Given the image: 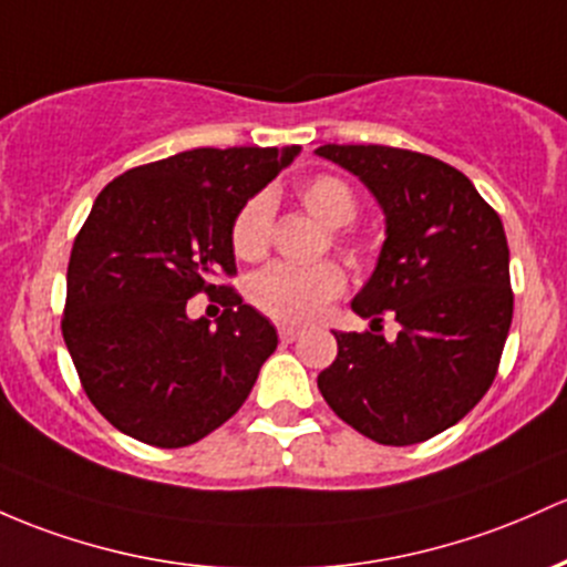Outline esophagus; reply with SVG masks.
Segmentation results:
<instances>
[{
	"label": "esophagus",
	"instance_id": "esophagus-1",
	"mask_svg": "<svg viewBox=\"0 0 567 567\" xmlns=\"http://www.w3.org/2000/svg\"><path fill=\"white\" fill-rule=\"evenodd\" d=\"M301 336V328L296 326H279V339L282 341H296Z\"/></svg>",
	"mask_w": 567,
	"mask_h": 567
}]
</instances>
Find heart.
Segmentation results:
<instances>
[{"label": "heart", "mask_w": 567, "mask_h": 567, "mask_svg": "<svg viewBox=\"0 0 567 567\" xmlns=\"http://www.w3.org/2000/svg\"><path fill=\"white\" fill-rule=\"evenodd\" d=\"M303 207L326 228L350 226L358 215V198L344 179L320 174L301 185ZM271 234V196L258 193L236 215L231 228V245L239 258H260L269 247ZM344 290V271L331 260L322 264H271L252 274L247 293L260 312L274 320L307 322L322 312L333 296Z\"/></svg>", "instance_id": "heart-1"}]
</instances>
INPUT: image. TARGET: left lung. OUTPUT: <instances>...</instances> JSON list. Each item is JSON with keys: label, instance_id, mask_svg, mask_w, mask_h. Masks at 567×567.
Returning a JSON list of instances; mask_svg holds the SVG:
<instances>
[{"label": "left lung", "instance_id": "8db88e82", "mask_svg": "<svg viewBox=\"0 0 567 567\" xmlns=\"http://www.w3.org/2000/svg\"><path fill=\"white\" fill-rule=\"evenodd\" d=\"M315 153L354 174L384 215L377 266L352 298L371 331H333L339 354L317 388L371 441L420 444L493 384L514 312L506 231L474 183L431 155L384 145ZM388 308L402 326L390 342L378 333Z\"/></svg>", "mask_w": 567, "mask_h": 567}]
</instances>
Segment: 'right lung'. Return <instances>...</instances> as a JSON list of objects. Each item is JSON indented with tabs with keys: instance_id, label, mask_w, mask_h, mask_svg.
<instances>
[{
	"instance_id": "1",
	"label": "right lung",
	"mask_w": 567,
	"mask_h": 567,
	"mask_svg": "<svg viewBox=\"0 0 567 567\" xmlns=\"http://www.w3.org/2000/svg\"><path fill=\"white\" fill-rule=\"evenodd\" d=\"M301 147H196L140 166L96 196L66 269V350L93 406L121 433L177 450L239 412L277 328L213 277L234 274L239 209ZM224 293L209 327L184 303Z\"/></svg>"
}]
</instances>
